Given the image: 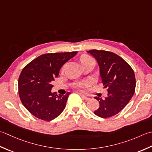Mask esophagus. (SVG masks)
<instances>
[{
    "mask_svg": "<svg viewBox=\"0 0 152 152\" xmlns=\"http://www.w3.org/2000/svg\"><path fill=\"white\" fill-rule=\"evenodd\" d=\"M80 96H81V98L83 99V100H90V98H88V97H87V96H86L83 95V94H80Z\"/></svg>",
    "mask_w": 152,
    "mask_h": 152,
    "instance_id": "1",
    "label": "esophagus"
}]
</instances>
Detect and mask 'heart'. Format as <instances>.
I'll return each mask as SVG.
<instances>
[{
    "label": "heart",
    "mask_w": 152,
    "mask_h": 152,
    "mask_svg": "<svg viewBox=\"0 0 152 152\" xmlns=\"http://www.w3.org/2000/svg\"><path fill=\"white\" fill-rule=\"evenodd\" d=\"M80 62H81L83 66V65L90 63V62H94V60H93V58H91L90 56L86 55V54L83 55L82 56L80 57ZM85 85H86V82H79V83H75L74 86H75L77 89L79 90V91H81L83 88L84 87Z\"/></svg>",
    "instance_id": "b5f03b06"
}]
</instances>
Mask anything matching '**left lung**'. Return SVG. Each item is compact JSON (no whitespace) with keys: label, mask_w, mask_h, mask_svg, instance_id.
<instances>
[{"label":"left lung","mask_w":152,"mask_h":152,"mask_svg":"<svg viewBox=\"0 0 152 152\" xmlns=\"http://www.w3.org/2000/svg\"><path fill=\"white\" fill-rule=\"evenodd\" d=\"M96 58L100 67L101 80L107 88L104 99L96 96L100 106L94 113L102 118H108L120 112L134 93L136 79L134 71L119 56L106 50L87 51Z\"/></svg>","instance_id":"left-lung-1"}]
</instances>
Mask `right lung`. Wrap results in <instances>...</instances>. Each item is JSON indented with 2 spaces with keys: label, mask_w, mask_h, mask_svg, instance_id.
I'll return each mask as SVG.
<instances>
[{
  "label": "right lung",
  "mask_w": 152,
  "mask_h": 152,
  "mask_svg": "<svg viewBox=\"0 0 152 152\" xmlns=\"http://www.w3.org/2000/svg\"><path fill=\"white\" fill-rule=\"evenodd\" d=\"M77 52L42 54L31 61L21 71L18 92L25 107L33 115L50 121L60 115L66 107L70 92L64 95L52 92L51 82L59 75L63 65Z\"/></svg>",
  "instance_id": "right-lung-1"
}]
</instances>
